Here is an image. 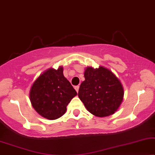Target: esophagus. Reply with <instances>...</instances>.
<instances>
[{
  "label": "esophagus",
  "instance_id": "1",
  "mask_svg": "<svg viewBox=\"0 0 155 155\" xmlns=\"http://www.w3.org/2000/svg\"><path fill=\"white\" fill-rule=\"evenodd\" d=\"M74 88H75L76 92H78V91H79V86H76L75 87H74Z\"/></svg>",
  "mask_w": 155,
  "mask_h": 155
}]
</instances>
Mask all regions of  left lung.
Listing matches in <instances>:
<instances>
[{"label":"left lung","instance_id":"8db88e82","mask_svg":"<svg viewBox=\"0 0 155 155\" xmlns=\"http://www.w3.org/2000/svg\"><path fill=\"white\" fill-rule=\"evenodd\" d=\"M84 78L78 96L88 112L97 117L115 113L124 96L123 85L115 74L104 67L96 69L88 67Z\"/></svg>","mask_w":155,"mask_h":155}]
</instances>
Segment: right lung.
Instances as JSON below:
<instances>
[{"mask_svg":"<svg viewBox=\"0 0 155 155\" xmlns=\"http://www.w3.org/2000/svg\"><path fill=\"white\" fill-rule=\"evenodd\" d=\"M77 95L63 74V67L52 68L40 74L30 91V100L41 116L56 120L64 114L67 106Z\"/></svg>","mask_w":155,"mask_h":155,"instance_id":"right-lung-1","label":"right lung"}]
</instances>
